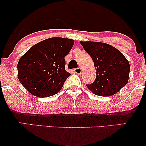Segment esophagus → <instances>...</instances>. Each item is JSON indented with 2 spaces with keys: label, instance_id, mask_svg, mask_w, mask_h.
<instances>
[{
  "label": "esophagus",
  "instance_id": "obj_1",
  "mask_svg": "<svg viewBox=\"0 0 146 146\" xmlns=\"http://www.w3.org/2000/svg\"><path fill=\"white\" fill-rule=\"evenodd\" d=\"M74 72L76 74H80L82 73V69L80 68H78L74 69Z\"/></svg>",
  "mask_w": 146,
  "mask_h": 146
}]
</instances>
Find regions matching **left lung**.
Masks as SVG:
<instances>
[{
    "label": "left lung",
    "mask_w": 146,
    "mask_h": 146,
    "mask_svg": "<svg viewBox=\"0 0 146 146\" xmlns=\"http://www.w3.org/2000/svg\"><path fill=\"white\" fill-rule=\"evenodd\" d=\"M90 56L96 72V78L90 90L100 96H110L117 93L127 84L130 66L125 57L115 47L104 42H80Z\"/></svg>",
    "instance_id": "obj_1"
}]
</instances>
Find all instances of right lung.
<instances>
[{
  "mask_svg": "<svg viewBox=\"0 0 146 146\" xmlns=\"http://www.w3.org/2000/svg\"><path fill=\"white\" fill-rule=\"evenodd\" d=\"M74 43L72 39L55 37L32 46L18 62V78L21 84L37 97L56 94L70 76L65 70L64 57Z\"/></svg>",
  "mask_w": 146,
  "mask_h": 146,
  "instance_id": "right-lung-1",
  "label": "right lung"
}]
</instances>
